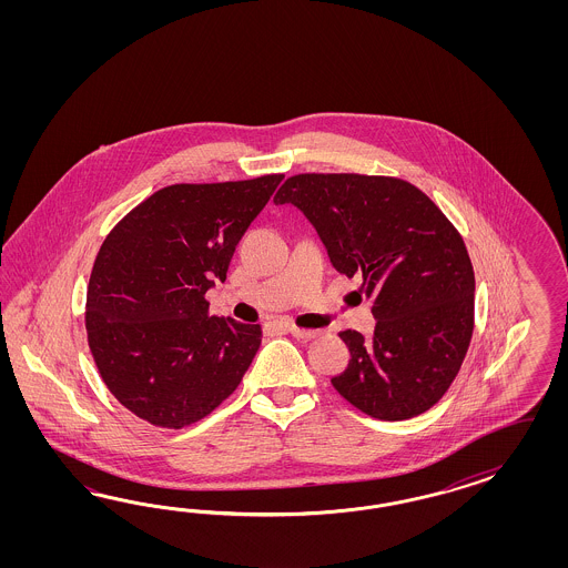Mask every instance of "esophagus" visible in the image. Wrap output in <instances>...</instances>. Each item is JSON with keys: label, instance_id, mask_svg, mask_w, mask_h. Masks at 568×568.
Listing matches in <instances>:
<instances>
[{"label": "esophagus", "instance_id": "1", "mask_svg": "<svg viewBox=\"0 0 568 568\" xmlns=\"http://www.w3.org/2000/svg\"><path fill=\"white\" fill-rule=\"evenodd\" d=\"M287 331L292 333L293 337H297V339H314V337H318V335H321V331H318V328L290 327Z\"/></svg>", "mask_w": 568, "mask_h": 568}]
</instances>
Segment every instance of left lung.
Here are the masks:
<instances>
[{
  "label": "left lung",
  "instance_id": "obj_1",
  "mask_svg": "<svg viewBox=\"0 0 568 568\" xmlns=\"http://www.w3.org/2000/svg\"><path fill=\"white\" fill-rule=\"evenodd\" d=\"M275 204L297 207L335 271L361 275L373 300V339L339 333L352 361L333 387L378 420L427 413L473 335L475 273L460 233L423 191L392 176L295 174Z\"/></svg>",
  "mask_w": 568,
  "mask_h": 568
}]
</instances>
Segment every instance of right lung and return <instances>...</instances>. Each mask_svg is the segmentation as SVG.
<instances>
[{
    "label": "right lung",
    "instance_id": "obj_1",
    "mask_svg": "<svg viewBox=\"0 0 568 568\" xmlns=\"http://www.w3.org/2000/svg\"><path fill=\"white\" fill-rule=\"evenodd\" d=\"M283 174L171 185L116 224L87 290L89 349L124 408L155 427L197 423L231 396L262 342L260 325L210 316L250 223Z\"/></svg>",
    "mask_w": 568,
    "mask_h": 568
}]
</instances>
